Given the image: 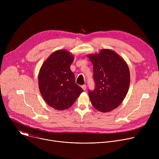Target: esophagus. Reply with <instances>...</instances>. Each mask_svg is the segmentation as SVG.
<instances>
[{"mask_svg": "<svg viewBox=\"0 0 159 159\" xmlns=\"http://www.w3.org/2000/svg\"><path fill=\"white\" fill-rule=\"evenodd\" d=\"M82 88L85 90H86V89H87V85H86L85 84H84V85H82Z\"/></svg>", "mask_w": 159, "mask_h": 159, "instance_id": "obj_1", "label": "esophagus"}]
</instances>
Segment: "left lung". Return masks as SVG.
Here are the masks:
<instances>
[{"label": "left lung", "instance_id": "obj_1", "mask_svg": "<svg viewBox=\"0 0 159 159\" xmlns=\"http://www.w3.org/2000/svg\"><path fill=\"white\" fill-rule=\"evenodd\" d=\"M87 57L93 65L96 83L93 91H89L90 100L99 111L109 112L121 104L128 93L130 83L128 66L122 57L109 49H102Z\"/></svg>", "mask_w": 159, "mask_h": 159}]
</instances>
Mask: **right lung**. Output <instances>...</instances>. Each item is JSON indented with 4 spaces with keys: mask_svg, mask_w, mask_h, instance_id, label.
<instances>
[{
    "mask_svg": "<svg viewBox=\"0 0 159 159\" xmlns=\"http://www.w3.org/2000/svg\"><path fill=\"white\" fill-rule=\"evenodd\" d=\"M74 56L66 50L52 53L41 65L38 85L44 101L59 111L69 108L84 90L75 84L70 70Z\"/></svg>",
    "mask_w": 159,
    "mask_h": 159,
    "instance_id": "add662e5",
    "label": "right lung"
}]
</instances>
